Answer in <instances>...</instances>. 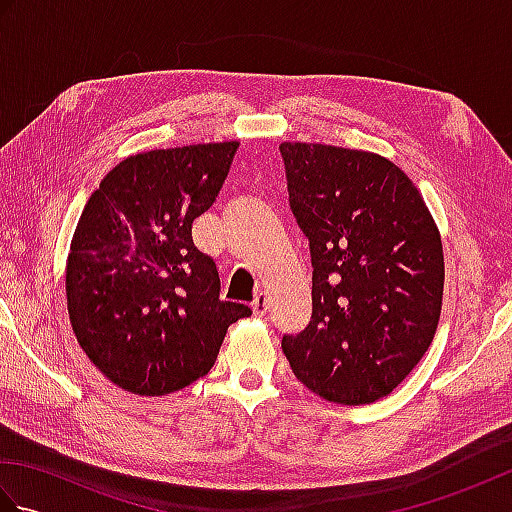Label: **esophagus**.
Returning a JSON list of instances; mask_svg holds the SVG:
<instances>
[{"instance_id": "obj_1", "label": "esophagus", "mask_w": 512, "mask_h": 512, "mask_svg": "<svg viewBox=\"0 0 512 512\" xmlns=\"http://www.w3.org/2000/svg\"><path fill=\"white\" fill-rule=\"evenodd\" d=\"M268 308H270V301H268V297H266V292H257L255 299H253V312H255V317H264V314L268 312Z\"/></svg>"}]
</instances>
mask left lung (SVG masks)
<instances>
[{
  "label": "left lung",
  "instance_id": "8db88e82",
  "mask_svg": "<svg viewBox=\"0 0 512 512\" xmlns=\"http://www.w3.org/2000/svg\"><path fill=\"white\" fill-rule=\"evenodd\" d=\"M292 215L308 237L312 317L284 334L292 372L325 400L391 394L436 334L444 257L420 191L369 151L281 143Z\"/></svg>",
  "mask_w": 512,
  "mask_h": 512
}]
</instances>
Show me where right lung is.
<instances>
[{
    "mask_svg": "<svg viewBox=\"0 0 512 512\" xmlns=\"http://www.w3.org/2000/svg\"><path fill=\"white\" fill-rule=\"evenodd\" d=\"M239 143L154 149L101 180L76 224L68 268L70 323L114 385L165 396L211 372L228 325L250 317L220 299V275L193 244Z\"/></svg>",
    "mask_w": 512,
    "mask_h": 512,
    "instance_id": "right-lung-1",
    "label": "right lung"
}]
</instances>
